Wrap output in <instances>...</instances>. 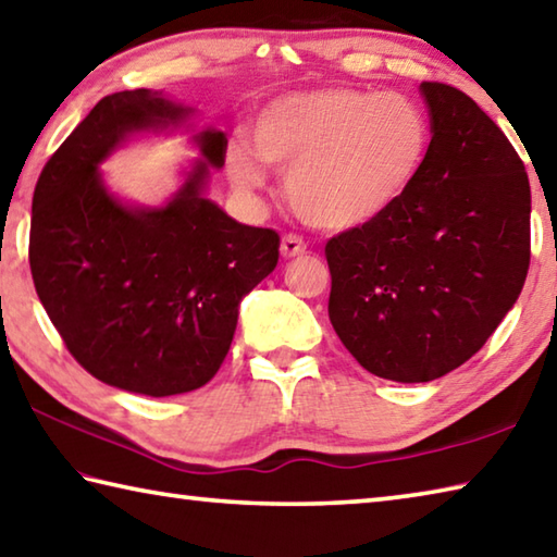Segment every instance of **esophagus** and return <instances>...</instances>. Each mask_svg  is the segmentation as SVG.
I'll list each match as a JSON object with an SVG mask.
<instances>
[{
	"mask_svg": "<svg viewBox=\"0 0 557 557\" xmlns=\"http://www.w3.org/2000/svg\"><path fill=\"white\" fill-rule=\"evenodd\" d=\"M305 250H307V244L299 236H295V234H287L285 238H282V244H280L282 258H297Z\"/></svg>",
	"mask_w": 557,
	"mask_h": 557,
	"instance_id": "34e87169",
	"label": "esophagus"
}]
</instances>
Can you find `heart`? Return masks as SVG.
I'll list each match as a JSON object with an SVG mask.
<instances>
[{"label": "heart", "mask_w": 557, "mask_h": 557, "mask_svg": "<svg viewBox=\"0 0 557 557\" xmlns=\"http://www.w3.org/2000/svg\"><path fill=\"white\" fill-rule=\"evenodd\" d=\"M431 156V121L413 99L358 87H313L262 107L256 146L234 138L226 170L244 195L287 170L285 191L307 224L352 231L409 195Z\"/></svg>", "instance_id": "1"}]
</instances>
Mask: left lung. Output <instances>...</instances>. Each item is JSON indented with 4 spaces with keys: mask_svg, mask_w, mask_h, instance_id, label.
<instances>
[{
    "mask_svg": "<svg viewBox=\"0 0 557 557\" xmlns=\"http://www.w3.org/2000/svg\"><path fill=\"white\" fill-rule=\"evenodd\" d=\"M431 156L382 219L326 244L329 319L372 375L431 382L470 360L517 305L531 187L502 128L450 85L421 83Z\"/></svg>",
    "mask_w": 557,
    "mask_h": 557,
    "instance_id": "8db88e82",
    "label": "left lung"
}]
</instances>
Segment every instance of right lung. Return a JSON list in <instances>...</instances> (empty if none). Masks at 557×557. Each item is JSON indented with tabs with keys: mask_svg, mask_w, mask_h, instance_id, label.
Listing matches in <instances>:
<instances>
[{
	"mask_svg": "<svg viewBox=\"0 0 557 557\" xmlns=\"http://www.w3.org/2000/svg\"><path fill=\"white\" fill-rule=\"evenodd\" d=\"M195 109L158 89L104 97L40 173L32 262L40 305L67 350L109 387L146 397L199 389L234 341L238 307L277 265L280 236L238 224L207 197L224 131L191 134L197 160L158 207L111 191L99 165L146 134L189 128Z\"/></svg>",
	"mask_w": 557,
	"mask_h": 557,
	"instance_id": "add662e5",
	"label": "right lung"
}]
</instances>
